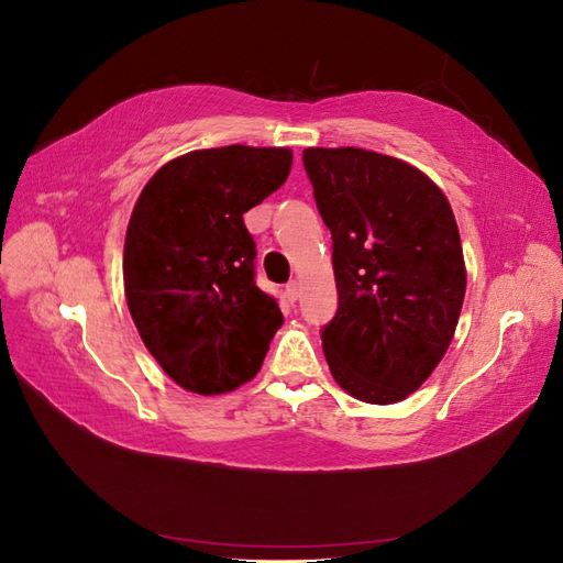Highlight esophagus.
<instances>
[{
    "label": "esophagus",
    "instance_id": "34e87169",
    "mask_svg": "<svg viewBox=\"0 0 563 563\" xmlns=\"http://www.w3.org/2000/svg\"><path fill=\"white\" fill-rule=\"evenodd\" d=\"M286 298L291 300V302H296L300 298V284L296 279H291V282L286 284Z\"/></svg>",
    "mask_w": 563,
    "mask_h": 563
}]
</instances>
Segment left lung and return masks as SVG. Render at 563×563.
<instances>
[{
    "label": "left lung",
    "instance_id": "8db88e82",
    "mask_svg": "<svg viewBox=\"0 0 563 563\" xmlns=\"http://www.w3.org/2000/svg\"><path fill=\"white\" fill-rule=\"evenodd\" d=\"M302 164L333 240L335 317L321 347L335 383L366 404L416 391L446 354L467 272L444 192L401 159L308 147Z\"/></svg>",
    "mask_w": 563,
    "mask_h": 563
}]
</instances>
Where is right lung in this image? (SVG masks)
Returning <instances> with one entry per match:
<instances>
[{
  "instance_id": "right-lung-1",
  "label": "right lung",
  "mask_w": 563,
  "mask_h": 563,
  "mask_svg": "<svg viewBox=\"0 0 563 563\" xmlns=\"http://www.w3.org/2000/svg\"><path fill=\"white\" fill-rule=\"evenodd\" d=\"M294 152L228 145L164 164L135 201L124 291L145 347L180 387L223 395L261 371L282 327L255 286L244 213L286 183Z\"/></svg>"
}]
</instances>
